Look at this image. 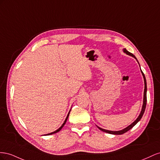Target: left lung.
<instances>
[{
    "mask_svg": "<svg viewBox=\"0 0 160 160\" xmlns=\"http://www.w3.org/2000/svg\"><path fill=\"white\" fill-rule=\"evenodd\" d=\"M123 52H124L125 53H126L127 55H129V56H132V57H133L134 58L136 59V58H135V56H134V55H133V53H130L129 52L127 51V50L126 49H123ZM136 60H137V59H136ZM138 63H139V62H138ZM141 73H142V75H143V79H144L145 88H144V93H143V106H142V108H141V112H140V114H139V117H138V118H137V119H136L133 123H131V124L130 125H129L128 127H127L126 128H125L124 129L121 130V131H109V130H106V129H102V128H100V127H99L97 126V127H98V128L100 130H101L102 131L105 132V133H109V134H112V135H122V134H123V133H126L127 131H128L130 130L131 129L133 128V127L137 124V123H138V122L141 120V118H142V117H143V113H144V112H145V107H146V103H147V82H146L145 77V75H144V74H143L142 71H141Z\"/></svg>",
    "mask_w": 160,
    "mask_h": 160,
    "instance_id": "left-lung-1",
    "label": "left lung"
}]
</instances>
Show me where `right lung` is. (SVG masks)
I'll return each mask as SVG.
<instances>
[{"mask_svg":"<svg viewBox=\"0 0 160 160\" xmlns=\"http://www.w3.org/2000/svg\"><path fill=\"white\" fill-rule=\"evenodd\" d=\"M70 112H68V115H67V117H66V120L64 121V122H63V123L62 124V125L60 127V128H59L58 129H57L56 131H53V132H52V133H48V134H46V135H52V134H54V133H58V132H59L62 129V127L64 126V125L66 124V121H67V119H68V117H69V115H70Z\"/></svg>","mask_w":160,"mask_h":160,"instance_id":"add662e5","label":"right lung"}]
</instances>
